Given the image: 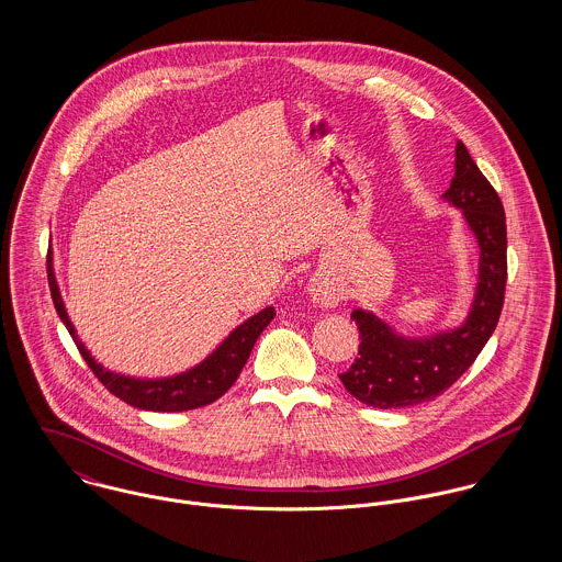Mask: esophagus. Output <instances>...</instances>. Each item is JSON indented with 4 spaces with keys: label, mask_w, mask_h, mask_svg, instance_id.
Returning <instances> with one entry per match:
<instances>
[{
    "label": "esophagus",
    "mask_w": 562,
    "mask_h": 562,
    "mask_svg": "<svg viewBox=\"0 0 562 562\" xmlns=\"http://www.w3.org/2000/svg\"><path fill=\"white\" fill-rule=\"evenodd\" d=\"M316 299L321 301L322 305H333V303H335V296L328 294V292H322V290L316 292Z\"/></svg>",
    "instance_id": "34e87169"
}]
</instances>
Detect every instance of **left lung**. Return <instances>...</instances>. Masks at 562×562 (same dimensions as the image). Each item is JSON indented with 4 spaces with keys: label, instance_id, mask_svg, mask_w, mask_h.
<instances>
[{
    "label": "left lung",
    "instance_id": "left-lung-1",
    "mask_svg": "<svg viewBox=\"0 0 562 562\" xmlns=\"http://www.w3.org/2000/svg\"><path fill=\"white\" fill-rule=\"evenodd\" d=\"M463 207L465 221L481 244V281L468 322L430 339H404L372 314L355 310L359 350L355 363L339 374L344 387L379 408L413 406L439 398L476 361L495 330L506 292V216L495 188L457 143V170L443 194Z\"/></svg>",
    "mask_w": 562,
    "mask_h": 562
}]
</instances>
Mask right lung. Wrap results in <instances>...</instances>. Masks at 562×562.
I'll return each instance as SVG.
<instances>
[{
  "instance_id": "add662e5",
  "label": "right lung",
  "mask_w": 562,
  "mask_h": 562,
  "mask_svg": "<svg viewBox=\"0 0 562 562\" xmlns=\"http://www.w3.org/2000/svg\"><path fill=\"white\" fill-rule=\"evenodd\" d=\"M47 279H49L54 307H56L60 321L65 322V326L69 328V333H71L74 341L78 344V350H80L83 361L88 363V368L92 370V374L101 381V385L110 394H114L116 398H121L136 408H145V411L175 413V411L199 408L210 402L218 401L240 376L241 368H244L257 337L261 335V330L277 316L274 310L268 307V310L259 312L257 316H252L250 321L244 322L201 366L192 368L190 372H183L172 379H160V381H140V379H130V376L108 372L105 368L94 363V359L88 355V350L78 339L76 328L65 312V305H63V299L58 292V283L54 277V268H52V255H47Z\"/></svg>"
}]
</instances>
